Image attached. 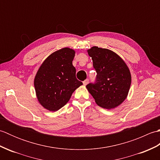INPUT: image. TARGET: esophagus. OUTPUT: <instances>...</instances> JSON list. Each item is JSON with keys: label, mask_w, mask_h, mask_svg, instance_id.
Here are the masks:
<instances>
[{"label": "esophagus", "mask_w": 160, "mask_h": 160, "mask_svg": "<svg viewBox=\"0 0 160 160\" xmlns=\"http://www.w3.org/2000/svg\"><path fill=\"white\" fill-rule=\"evenodd\" d=\"M88 83H89V80L87 79V80H84V82H83V84H84V86H86Z\"/></svg>", "instance_id": "esophagus-1"}]
</instances>
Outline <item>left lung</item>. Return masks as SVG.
Listing matches in <instances>:
<instances>
[{"instance_id":"8db88e82","label":"left lung","mask_w":160,"mask_h":160,"mask_svg":"<svg viewBox=\"0 0 160 160\" xmlns=\"http://www.w3.org/2000/svg\"><path fill=\"white\" fill-rule=\"evenodd\" d=\"M97 76L87 89L101 107L111 109L127 98L131 83L128 67L117 53L107 49L92 47L87 50Z\"/></svg>"}]
</instances>
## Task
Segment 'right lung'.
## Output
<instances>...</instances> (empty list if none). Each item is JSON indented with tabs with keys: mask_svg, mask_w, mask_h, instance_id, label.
I'll return each instance as SVG.
<instances>
[{
	"mask_svg": "<svg viewBox=\"0 0 160 160\" xmlns=\"http://www.w3.org/2000/svg\"><path fill=\"white\" fill-rule=\"evenodd\" d=\"M75 51L64 47L49 55L36 73L34 87L39 103L50 111L65 105L77 88L82 84L76 77L72 61Z\"/></svg>",
	"mask_w": 160,
	"mask_h": 160,
	"instance_id": "add662e5",
	"label": "right lung"
}]
</instances>
